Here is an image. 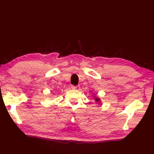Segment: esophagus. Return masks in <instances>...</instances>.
Here are the masks:
<instances>
[{
  "mask_svg": "<svg viewBox=\"0 0 154 154\" xmlns=\"http://www.w3.org/2000/svg\"><path fill=\"white\" fill-rule=\"evenodd\" d=\"M72 88L74 89H76V90H80V85H72Z\"/></svg>",
  "mask_w": 154,
  "mask_h": 154,
  "instance_id": "34e87169",
  "label": "esophagus"
}]
</instances>
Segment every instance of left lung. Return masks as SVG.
Returning a JSON list of instances; mask_svg holds the SVG:
<instances>
[{
  "instance_id": "8db88e82",
  "label": "left lung",
  "mask_w": 154,
  "mask_h": 154,
  "mask_svg": "<svg viewBox=\"0 0 154 154\" xmlns=\"http://www.w3.org/2000/svg\"><path fill=\"white\" fill-rule=\"evenodd\" d=\"M94 100L95 101L96 103H98V104H100V99L99 98V97H94Z\"/></svg>"
}]
</instances>
